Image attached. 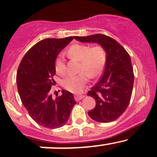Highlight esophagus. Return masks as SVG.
<instances>
[{
	"label": "esophagus",
	"instance_id": "obj_1",
	"mask_svg": "<svg viewBox=\"0 0 157 157\" xmlns=\"http://www.w3.org/2000/svg\"><path fill=\"white\" fill-rule=\"evenodd\" d=\"M83 97H84L83 95H75V96H74V99L77 102V101H80V99H83Z\"/></svg>",
	"mask_w": 157,
	"mask_h": 157
}]
</instances>
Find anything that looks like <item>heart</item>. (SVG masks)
<instances>
[{
    "label": "heart",
    "mask_w": 157,
    "mask_h": 157,
    "mask_svg": "<svg viewBox=\"0 0 157 157\" xmlns=\"http://www.w3.org/2000/svg\"><path fill=\"white\" fill-rule=\"evenodd\" d=\"M67 55L69 58L80 61L79 71H84L91 77L97 76L103 69L105 63V52L101 46L90 48L86 45L75 44L68 48ZM55 67L58 74L65 73V60L62 55H60L57 57ZM86 74L82 72L77 75L66 76L62 80L63 86L72 93H80L87 81Z\"/></svg>",
    "instance_id": "obj_1"
}]
</instances>
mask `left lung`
I'll use <instances>...</instances> for the list:
<instances>
[{"mask_svg":"<svg viewBox=\"0 0 157 157\" xmlns=\"http://www.w3.org/2000/svg\"><path fill=\"white\" fill-rule=\"evenodd\" d=\"M81 42L97 43L105 51L104 72L99 81L88 92L96 100V106L89 111L90 118L108 123L118 119L129 105L134 85V71L131 58L117 41L102 34L74 36Z\"/></svg>","mask_w":157,"mask_h":157,"instance_id":"obj_1","label":"left lung"}]
</instances>
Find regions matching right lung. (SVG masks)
<instances>
[{
	"label": "right lung",
	"mask_w": 157,
	"mask_h": 157,
	"mask_svg": "<svg viewBox=\"0 0 157 157\" xmlns=\"http://www.w3.org/2000/svg\"><path fill=\"white\" fill-rule=\"evenodd\" d=\"M74 38L45 39L37 42L22 59L17 74V84L22 103L37 124L58 128L67 123L77 102L74 96L62 90V95L53 99L50 90L55 81L57 56Z\"/></svg>",
	"instance_id": "add662e5"
}]
</instances>
